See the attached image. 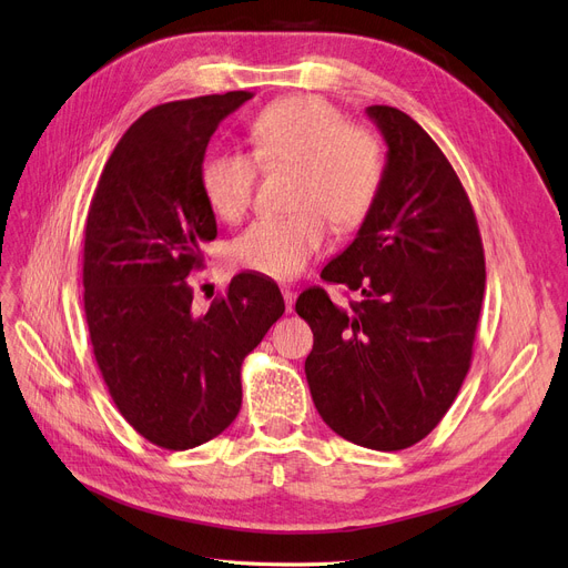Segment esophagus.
Segmentation results:
<instances>
[{"label": "esophagus", "instance_id": "esophagus-1", "mask_svg": "<svg viewBox=\"0 0 568 568\" xmlns=\"http://www.w3.org/2000/svg\"><path fill=\"white\" fill-rule=\"evenodd\" d=\"M281 292H283V300H285V308H287V311H292V308H295V290H290V287H283Z\"/></svg>", "mask_w": 568, "mask_h": 568}]
</instances>
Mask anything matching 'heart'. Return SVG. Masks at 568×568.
I'll use <instances>...</instances> for the list:
<instances>
[{
  "label": "heart",
  "instance_id": "b5f03b06",
  "mask_svg": "<svg viewBox=\"0 0 568 568\" xmlns=\"http://www.w3.org/2000/svg\"><path fill=\"white\" fill-rule=\"evenodd\" d=\"M252 156L210 152L199 165V186L213 213L241 220L255 196L257 165L290 168L285 215L252 222L229 243V262L268 278H295L325 243L327 222L351 231L369 215L384 182V150L365 125L348 123L325 98L297 93L250 121Z\"/></svg>",
  "mask_w": 568,
  "mask_h": 568
}]
</instances>
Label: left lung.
Masks as SVG:
<instances>
[{
    "mask_svg": "<svg viewBox=\"0 0 568 568\" xmlns=\"http://www.w3.org/2000/svg\"><path fill=\"white\" fill-rule=\"evenodd\" d=\"M388 144L384 182L358 236L321 273L358 292L297 297L311 325L306 382L323 422L353 445L400 452L443 422L464 386L485 297L473 203L435 140L409 114L372 104Z\"/></svg>",
    "mask_w": 568,
    "mask_h": 568,
    "instance_id": "8db88e82",
    "label": "left lung"
}]
</instances>
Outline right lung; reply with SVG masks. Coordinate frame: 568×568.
<instances>
[{"label": "right lung", "instance_id": "right-lung-1", "mask_svg": "<svg viewBox=\"0 0 568 568\" xmlns=\"http://www.w3.org/2000/svg\"><path fill=\"white\" fill-rule=\"evenodd\" d=\"M252 93L156 104L114 146L83 229V311L98 369L121 416L152 445L194 449L241 409V365L285 302L239 273L205 313L189 273L217 236L199 165L220 121Z\"/></svg>", "mask_w": 568, "mask_h": 568}]
</instances>
